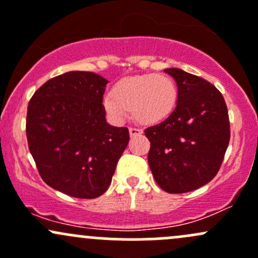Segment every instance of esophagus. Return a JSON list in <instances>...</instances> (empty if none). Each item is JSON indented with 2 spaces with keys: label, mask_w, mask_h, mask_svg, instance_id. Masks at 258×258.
<instances>
[{
  "label": "esophagus",
  "mask_w": 258,
  "mask_h": 258,
  "mask_svg": "<svg viewBox=\"0 0 258 258\" xmlns=\"http://www.w3.org/2000/svg\"><path fill=\"white\" fill-rule=\"evenodd\" d=\"M141 130L138 129V128H134V126H130L129 128V134L130 137H137V135H140L141 134Z\"/></svg>",
  "instance_id": "1"
}]
</instances>
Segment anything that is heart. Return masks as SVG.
<instances>
[{
    "instance_id": "1",
    "label": "heart",
    "mask_w": 258,
    "mask_h": 258,
    "mask_svg": "<svg viewBox=\"0 0 258 258\" xmlns=\"http://www.w3.org/2000/svg\"><path fill=\"white\" fill-rule=\"evenodd\" d=\"M177 85L166 74H145L125 77L118 81L106 97L103 107L114 120L125 117L132 110L135 120L141 124H156L172 114L176 108Z\"/></svg>"
}]
</instances>
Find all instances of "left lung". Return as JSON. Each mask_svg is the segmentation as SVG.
<instances>
[{
  "instance_id": "obj_1",
  "label": "left lung",
  "mask_w": 258,
  "mask_h": 258,
  "mask_svg": "<svg viewBox=\"0 0 258 258\" xmlns=\"http://www.w3.org/2000/svg\"><path fill=\"white\" fill-rule=\"evenodd\" d=\"M178 87L177 106L162 123L144 130L148 161L156 183L167 193H185L212 181L230 140V121L220 91L181 69H166Z\"/></svg>"
}]
</instances>
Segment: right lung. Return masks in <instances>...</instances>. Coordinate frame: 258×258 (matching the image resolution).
<instances>
[{
    "label": "right lung",
    "instance_id": "right-lung-1",
    "mask_svg": "<svg viewBox=\"0 0 258 258\" xmlns=\"http://www.w3.org/2000/svg\"><path fill=\"white\" fill-rule=\"evenodd\" d=\"M107 84L97 74L70 71L40 86L28 103L27 140L38 172L75 198L106 192L129 143L128 128L106 121Z\"/></svg>",
    "mask_w": 258,
    "mask_h": 258
}]
</instances>
